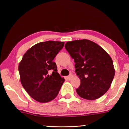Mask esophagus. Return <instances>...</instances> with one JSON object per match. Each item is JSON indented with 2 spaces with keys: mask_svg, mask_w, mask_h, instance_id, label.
Returning <instances> with one entry per match:
<instances>
[{
  "mask_svg": "<svg viewBox=\"0 0 129 129\" xmlns=\"http://www.w3.org/2000/svg\"><path fill=\"white\" fill-rule=\"evenodd\" d=\"M72 77H73V75H72V74H70L69 76H68L67 77V78H68V79L69 80H70L72 79Z\"/></svg>",
  "mask_w": 129,
  "mask_h": 129,
  "instance_id": "34e87169",
  "label": "esophagus"
}]
</instances>
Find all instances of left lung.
Masks as SVG:
<instances>
[{"mask_svg": "<svg viewBox=\"0 0 129 129\" xmlns=\"http://www.w3.org/2000/svg\"><path fill=\"white\" fill-rule=\"evenodd\" d=\"M65 49L74 59L75 72L80 79L76 92L81 98L96 100L107 92L115 70L112 58L99 45L87 39L68 42Z\"/></svg>", "mask_w": 129, "mask_h": 129, "instance_id": "left-lung-1", "label": "left lung"}]
</instances>
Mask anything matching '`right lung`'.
<instances>
[{
    "label": "right lung",
    "instance_id": "obj_1",
    "mask_svg": "<svg viewBox=\"0 0 129 129\" xmlns=\"http://www.w3.org/2000/svg\"><path fill=\"white\" fill-rule=\"evenodd\" d=\"M64 45L63 42L50 40L37 43L24 53L19 63L23 87L33 99L40 103L53 100L64 82L53 61ZM50 71L52 74H49Z\"/></svg>",
    "mask_w": 129,
    "mask_h": 129
}]
</instances>
